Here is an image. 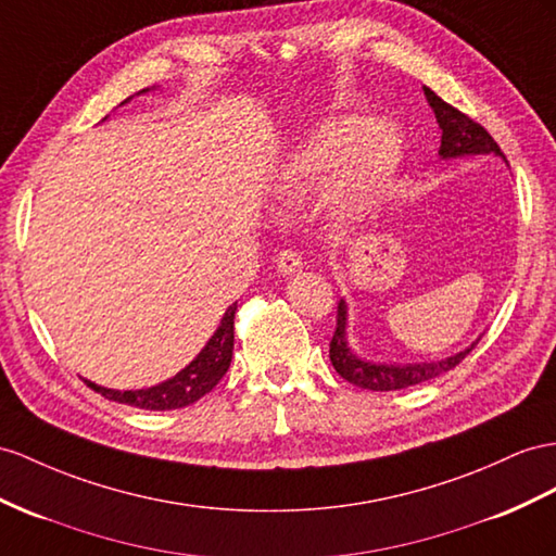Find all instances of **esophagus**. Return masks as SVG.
I'll return each mask as SVG.
<instances>
[{
	"label": "esophagus",
	"mask_w": 556,
	"mask_h": 556,
	"mask_svg": "<svg viewBox=\"0 0 556 556\" xmlns=\"http://www.w3.org/2000/svg\"><path fill=\"white\" fill-rule=\"evenodd\" d=\"M301 267H303V258L298 251L287 249L277 255V269L281 275H295V273H301Z\"/></svg>",
	"instance_id": "1"
}]
</instances>
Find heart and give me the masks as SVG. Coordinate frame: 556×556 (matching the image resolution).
Masks as SVG:
<instances>
[{
    "mask_svg": "<svg viewBox=\"0 0 556 556\" xmlns=\"http://www.w3.org/2000/svg\"><path fill=\"white\" fill-rule=\"evenodd\" d=\"M400 140L388 126L364 117H338L289 150L279 166V194L303 199L329 188V208L338 220L371 211L400 166Z\"/></svg>",
    "mask_w": 556,
    "mask_h": 556,
    "instance_id": "obj_1",
    "label": "heart"
}]
</instances>
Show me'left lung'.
<instances>
[{
  "instance_id": "left-lung-1",
  "label": "left lung",
  "mask_w": 556,
  "mask_h": 556,
  "mask_svg": "<svg viewBox=\"0 0 556 556\" xmlns=\"http://www.w3.org/2000/svg\"><path fill=\"white\" fill-rule=\"evenodd\" d=\"M422 91L441 129V148H439L441 160H458V156H472V154H495L505 160V154L501 152V148H497V142L481 124L472 122L467 115H463L460 110H455L453 105L441 101L432 89L422 87ZM477 343L479 338L463 352L451 354V357L439 359V362H420V364L368 362L357 357L348 343V303L340 298L338 324H336V333L331 338L329 357L338 376L352 382V386H357L362 390H374V392H390V390H404L410 386H418V382L432 380L441 374L451 371L453 366H458L467 354L475 350Z\"/></svg>"
}]
</instances>
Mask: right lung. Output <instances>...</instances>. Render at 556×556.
Masks as SVG:
<instances>
[{
  "label": "right lung",
  "mask_w": 556,
  "mask_h": 556,
  "mask_svg": "<svg viewBox=\"0 0 556 556\" xmlns=\"http://www.w3.org/2000/svg\"><path fill=\"white\" fill-rule=\"evenodd\" d=\"M146 91L150 89H142L138 93H146ZM124 103H129V98H126ZM235 312H237V303H232L225 309L216 333L208 338L204 350L199 352L197 357L182 368V371H178L174 378L160 382V386L122 392V390L101 388L91 380H84V382H87V386L98 394H103L105 400L129 404L136 408L170 410V408L190 406L216 388L218 380L227 374V368H230L232 350H235Z\"/></svg>",
  "instance_id": "1"
}]
</instances>
